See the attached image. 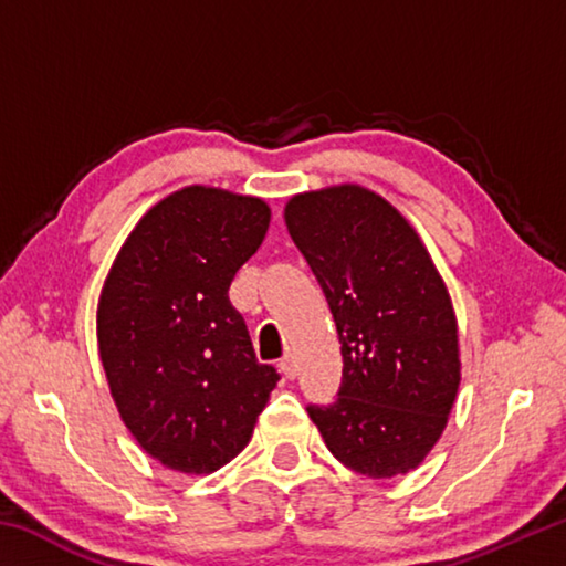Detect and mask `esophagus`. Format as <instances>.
<instances>
[{"label":"esophagus","instance_id":"1","mask_svg":"<svg viewBox=\"0 0 566 566\" xmlns=\"http://www.w3.org/2000/svg\"><path fill=\"white\" fill-rule=\"evenodd\" d=\"M280 369H282V375L286 377V379H294L296 377V359L292 357V354H286V357H282V361H280Z\"/></svg>","mask_w":566,"mask_h":566}]
</instances>
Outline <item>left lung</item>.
Here are the masks:
<instances>
[{"label": "left lung", "instance_id": "left-lung-1", "mask_svg": "<svg viewBox=\"0 0 566 566\" xmlns=\"http://www.w3.org/2000/svg\"><path fill=\"white\" fill-rule=\"evenodd\" d=\"M284 222L327 296L344 361L337 399L306 411L344 467L407 474L442 437L459 389L442 276L407 219L359 185L296 195Z\"/></svg>", "mask_w": 566, "mask_h": 566}]
</instances>
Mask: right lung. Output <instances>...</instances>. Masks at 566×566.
<instances>
[{
  "instance_id": "1",
  "label": "right lung",
  "mask_w": 566,
  "mask_h": 566,
  "mask_svg": "<svg viewBox=\"0 0 566 566\" xmlns=\"http://www.w3.org/2000/svg\"><path fill=\"white\" fill-rule=\"evenodd\" d=\"M270 217L260 197L185 187L139 219L104 282L97 339L114 405L175 472L212 474L242 452L280 381L229 302Z\"/></svg>"
}]
</instances>
